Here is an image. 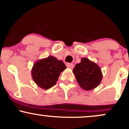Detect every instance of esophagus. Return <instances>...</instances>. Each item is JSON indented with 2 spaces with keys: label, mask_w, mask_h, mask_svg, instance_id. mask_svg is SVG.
I'll return each mask as SVG.
<instances>
[{
  "label": "esophagus",
  "mask_w": 129,
  "mask_h": 129,
  "mask_svg": "<svg viewBox=\"0 0 129 129\" xmlns=\"http://www.w3.org/2000/svg\"><path fill=\"white\" fill-rule=\"evenodd\" d=\"M67 67L69 69H73V67H74V65L73 63H67Z\"/></svg>",
  "instance_id": "1"
}]
</instances>
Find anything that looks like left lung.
I'll return each mask as SVG.
<instances>
[{
	"mask_svg": "<svg viewBox=\"0 0 129 129\" xmlns=\"http://www.w3.org/2000/svg\"><path fill=\"white\" fill-rule=\"evenodd\" d=\"M77 82L85 90H92L100 84L103 78L101 70L96 63L84 57L73 70Z\"/></svg>",
	"mask_w": 129,
	"mask_h": 129,
	"instance_id": "obj_1",
	"label": "left lung"
}]
</instances>
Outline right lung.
I'll return each mask as SVG.
<instances>
[{
  "mask_svg": "<svg viewBox=\"0 0 129 129\" xmlns=\"http://www.w3.org/2000/svg\"><path fill=\"white\" fill-rule=\"evenodd\" d=\"M65 69L66 66L62 60L48 56L34 64L31 71L33 79L41 88L48 89L55 85L60 72Z\"/></svg>",
  "mask_w": 129,
  "mask_h": 129,
  "instance_id": "1",
  "label": "right lung"
}]
</instances>
